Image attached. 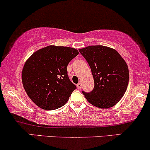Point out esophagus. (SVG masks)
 I'll return each mask as SVG.
<instances>
[{
  "mask_svg": "<svg viewBox=\"0 0 150 150\" xmlns=\"http://www.w3.org/2000/svg\"><path fill=\"white\" fill-rule=\"evenodd\" d=\"M76 86H77V88H78V89H81V87H82V86H81V83H79L76 85Z\"/></svg>",
  "mask_w": 150,
  "mask_h": 150,
  "instance_id": "34e87169",
  "label": "esophagus"
}]
</instances>
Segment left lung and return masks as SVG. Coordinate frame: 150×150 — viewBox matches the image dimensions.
Listing matches in <instances>:
<instances>
[{
    "label": "left lung",
    "mask_w": 150,
    "mask_h": 150,
    "mask_svg": "<svg viewBox=\"0 0 150 150\" xmlns=\"http://www.w3.org/2000/svg\"><path fill=\"white\" fill-rule=\"evenodd\" d=\"M79 51L89 64L95 81L92 92H82L88 102L101 108L117 104L129 83L125 60L115 49L105 46H89Z\"/></svg>",
    "instance_id": "left-lung-1"
}]
</instances>
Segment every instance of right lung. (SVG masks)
Segmentation results:
<instances>
[{
    "instance_id": "obj_1",
    "label": "right lung",
    "mask_w": 150,
    "mask_h": 150,
    "mask_svg": "<svg viewBox=\"0 0 150 150\" xmlns=\"http://www.w3.org/2000/svg\"><path fill=\"white\" fill-rule=\"evenodd\" d=\"M78 54L74 48L51 45L38 50L28 59L22 70V83L37 106L51 110L67 102L76 88L67 75V65Z\"/></svg>"
}]
</instances>
